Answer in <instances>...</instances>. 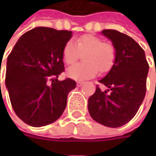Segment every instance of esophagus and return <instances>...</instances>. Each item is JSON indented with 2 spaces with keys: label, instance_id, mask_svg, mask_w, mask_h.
<instances>
[{
  "label": "esophagus",
  "instance_id": "obj_1",
  "mask_svg": "<svg viewBox=\"0 0 156 156\" xmlns=\"http://www.w3.org/2000/svg\"><path fill=\"white\" fill-rule=\"evenodd\" d=\"M83 81H77L76 82V85H77V87H81V86H82L83 85Z\"/></svg>",
  "mask_w": 156,
  "mask_h": 156
}]
</instances>
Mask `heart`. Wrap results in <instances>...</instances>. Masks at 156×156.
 I'll use <instances>...</instances> for the list:
<instances>
[{
	"label": "heart",
	"instance_id": "b5f03b06",
	"mask_svg": "<svg viewBox=\"0 0 156 156\" xmlns=\"http://www.w3.org/2000/svg\"><path fill=\"white\" fill-rule=\"evenodd\" d=\"M82 55L83 62L76 63L67 69V75L75 81H84L100 72H105L113 65L115 50L114 46L102 42V40L93 35L84 34L75 41L69 40L62 50L63 60L67 64L74 63L79 58L80 52H84Z\"/></svg>",
	"mask_w": 156,
	"mask_h": 156
}]
</instances>
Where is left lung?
I'll return each mask as SVG.
<instances>
[{
	"label": "left lung",
	"mask_w": 156,
	"mask_h": 156,
	"mask_svg": "<svg viewBox=\"0 0 156 156\" xmlns=\"http://www.w3.org/2000/svg\"><path fill=\"white\" fill-rule=\"evenodd\" d=\"M101 34L109 39L115 50L114 64L99 82V87L87 101L91 117L109 128H118L135 116L146 94L148 73L144 50L130 36L114 29H104Z\"/></svg>",
	"instance_id": "1"
}]
</instances>
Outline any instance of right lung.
<instances>
[{
    "label": "right lung",
    "mask_w": 156,
    "mask_h": 156,
    "mask_svg": "<svg viewBox=\"0 0 156 156\" xmlns=\"http://www.w3.org/2000/svg\"><path fill=\"white\" fill-rule=\"evenodd\" d=\"M72 32L45 27L22 34L7 60L6 87L17 116L32 127L58 120L75 81H58L64 71L62 50Z\"/></svg>",
    "instance_id": "right-lung-1"
}]
</instances>
